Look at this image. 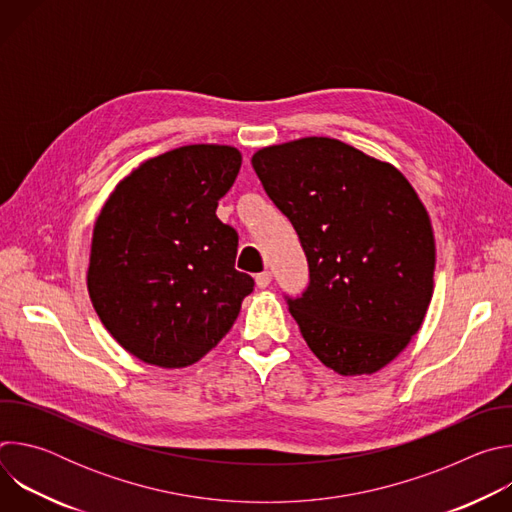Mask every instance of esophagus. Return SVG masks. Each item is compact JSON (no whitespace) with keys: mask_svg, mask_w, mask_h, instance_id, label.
Returning <instances> with one entry per match:
<instances>
[{"mask_svg":"<svg viewBox=\"0 0 512 512\" xmlns=\"http://www.w3.org/2000/svg\"><path fill=\"white\" fill-rule=\"evenodd\" d=\"M271 271H261V273H257L255 275V281H257V285L261 287V289H265L269 283H271Z\"/></svg>","mask_w":512,"mask_h":512,"instance_id":"obj_1","label":"esophagus"}]
</instances>
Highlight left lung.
Returning <instances> with one entry per match:
<instances>
[{
    "mask_svg": "<svg viewBox=\"0 0 512 512\" xmlns=\"http://www.w3.org/2000/svg\"><path fill=\"white\" fill-rule=\"evenodd\" d=\"M294 225L310 267L285 298L310 350L344 377L371 375L417 334L433 294L429 214L407 178L330 137H302L251 160Z\"/></svg>",
    "mask_w": 512,
    "mask_h": 512,
    "instance_id": "left-lung-1",
    "label": "left lung"
}]
</instances>
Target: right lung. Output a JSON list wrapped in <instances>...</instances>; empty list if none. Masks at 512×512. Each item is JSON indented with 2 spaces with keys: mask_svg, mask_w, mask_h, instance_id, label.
Segmentation results:
<instances>
[{
  "mask_svg": "<svg viewBox=\"0 0 512 512\" xmlns=\"http://www.w3.org/2000/svg\"><path fill=\"white\" fill-rule=\"evenodd\" d=\"M241 160L237 148L214 143L145 160L97 218L89 296L109 334L143 362L194 364L253 291V277L235 269L239 235L216 216Z\"/></svg>",
  "mask_w": 512,
  "mask_h": 512,
  "instance_id": "1",
  "label": "right lung"
}]
</instances>
